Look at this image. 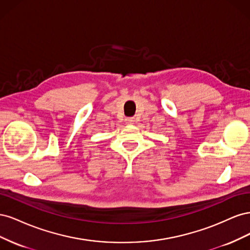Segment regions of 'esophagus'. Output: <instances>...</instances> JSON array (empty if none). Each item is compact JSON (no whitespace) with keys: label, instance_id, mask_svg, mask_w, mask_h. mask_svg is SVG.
I'll use <instances>...</instances> for the list:
<instances>
[{"label":"esophagus","instance_id":"34e87169","mask_svg":"<svg viewBox=\"0 0 250 250\" xmlns=\"http://www.w3.org/2000/svg\"><path fill=\"white\" fill-rule=\"evenodd\" d=\"M125 122L128 125H132V124H134V119L133 118H126L125 119Z\"/></svg>","mask_w":250,"mask_h":250}]
</instances>
